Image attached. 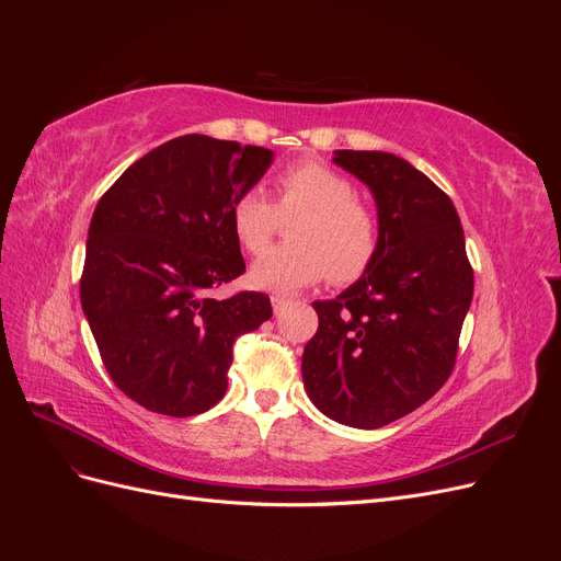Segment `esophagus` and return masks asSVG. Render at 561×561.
<instances>
[{"label":"esophagus","instance_id":"obj_1","mask_svg":"<svg viewBox=\"0 0 561 561\" xmlns=\"http://www.w3.org/2000/svg\"><path fill=\"white\" fill-rule=\"evenodd\" d=\"M271 307H274V311L278 313L285 307V297L283 295H271Z\"/></svg>","mask_w":561,"mask_h":561}]
</instances>
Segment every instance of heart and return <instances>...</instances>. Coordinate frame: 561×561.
<instances>
[{
    "instance_id": "heart-1",
    "label": "heart",
    "mask_w": 561,
    "mask_h": 561,
    "mask_svg": "<svg viewBox=\"0 0 561 561\" xmlns=\"http://www.w3.org/2000/svg\"><path fill=\"white\" fill-rule=\"evenodd\" d=\"M358 196L355 184L320 161L287 165L274 180V203L248 190L233 198L229 222L236 241L262 254L283 225L293 245L266 252L250 268V283L264 290L290 293L325 276L336 285L363 278L379 252V219Z\"/></svg>"
}]
</instances>
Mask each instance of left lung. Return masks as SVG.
Wrapping results in <instances>:
<instances>
[{"label":"left lung","mask_w":561,"mask_h":561,"mask_svg":"<svg viewBox=\"0 0 561 561\" xmlns=\"http://www.w3.org/2000/svg\"><path fill=\"white\" fill-rule=\"evenodd\" d=\"M377 201L379 252L336 299L313 301L318 332L301 377L318 410L353 428H381L428 402L456 365L472 301V266L451 198L386 151H336Z\"/></svg>","instance_id":"1"}]
</instances>
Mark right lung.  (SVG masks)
<instances>
[{
    "instance_id": "right-lung-1",
    "label": "right lung",
    "mask_w": 561,
    "mask_h": 561,
    "mask_svg": "<svg viewBox=\"0 0 561 561\" xmlns=\"http://www.w3.org/2000/svg\"><path fill=\"white\" fill-rule=\"evenodd\" d=\"M271 159L264 147L182 135L98 201L81 307L107 375L149 412H208L227 390L233 342L274 313L264 293L210 297L245 271L229 208Z\"/></svg>"
}]
</instances>
